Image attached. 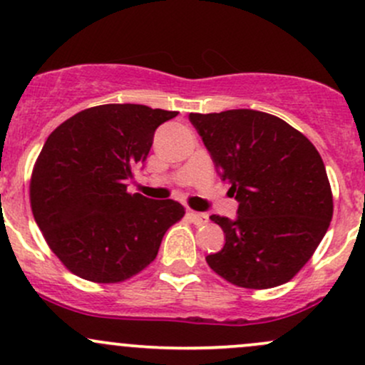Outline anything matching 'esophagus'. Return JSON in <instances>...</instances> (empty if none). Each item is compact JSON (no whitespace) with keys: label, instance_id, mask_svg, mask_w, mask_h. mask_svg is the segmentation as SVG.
<instances>
[{"label":"esophagus","instance_id":"esophagus-1","mask_svg":"<svg viewBox=\"0 0 365 365\" xmlns=\"http://www.w3.org/2000/svg\"><path fill=\"white\" fill-rule=\"evenodd\" d=\"M188 216H190V220L194 221V223H195L197 226L206 225L207 221H209V216L206 215V212H195V211H190V212H188Z\"/></svg>","mask_w":365,"mask_h":365}]
</instances>
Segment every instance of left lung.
<instances>
[{"label":"left lung","instance_id":"1","mask_svg":"<svg viewBox=\"0 0 365 365\" xmlns=\"http://www.w3.org/2000/svg\"><path fill=\"white\" fill-rule=\"evenodd\" d=\"M188 120L238 202L235 220L211 216L223 228L225 247L207 255L209 267L226 282L254 290L290 282L333 217V195L317 149L269 113H190Z\"/></svg>","mask_w":365,"mask_h":365}]
</instances>
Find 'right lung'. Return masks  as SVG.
I'll use <instances>...</instances> for the list:
<instances>
[{"mask_svg": "<svg viewBox=\"0 0 365 365\" xmlns=\"http://www.w3.org/2000/svg\"><path fill=\"white\" fill-rule=\"evenodd\" d=\"M177 115L103 104L73 115L44 142L32 171L31 206L48 245L73 274L96 283L137 274L185 215L177 200L127 190L156 128Z\"/></svg>", "mask_w": 365, "mask_h": 365, "instance_id": "obj_1", "label": "right lung"}]
</instances>
